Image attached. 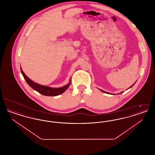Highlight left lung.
<instances>
[{
    "label": "left lung",
    "mask_w": 155,
    "mask_h": 155,
    "mask_svg": "<svg viewBox=\"0 0 155 155\" xmlns=\"http://www.w3.org/2000/svg\"><path fill=\"white\" fill-rule=\"evenodd\" d=\"M134 84H135V83H134ZM134 84H133V85H132V86H131V87H130V88H131V87H133V85H134ZM128 88V89H129ZM100 90H101V91H102V92H104V93H106V94H109V92H105V91H103V90H101V89H100ZM123 92H121V93H120V94H122V93H123Z\"/></svg>",
    "instance_id": "obj_1"
}]
</instances>
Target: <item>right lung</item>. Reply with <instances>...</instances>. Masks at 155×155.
Instances as JSON below:
<instances>
[{
    "instance_id": "obj_1",
    "label": "right lung",
    "mask_w": 155,
    "mask_h": 155,
    "mask_svg": "<svg viewBox=\"0 0 155 155\" xmlns=\"http://www.w3.org/2000/svg\"><path fill=\"white\" fill-rule=\"evenodd\" d=\"M20 69H21V72L22 73V75L26 82H27V84L33 89L35 90L36 91L45 96H55L63 94L66 90H67L71 84V79H70V82L68 84L61 88H51V87L44 86V85H41L30 80V78L23 72L21 67L20 68Z\"/></svg>"
}]
</instances>
